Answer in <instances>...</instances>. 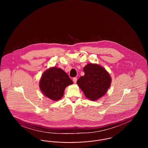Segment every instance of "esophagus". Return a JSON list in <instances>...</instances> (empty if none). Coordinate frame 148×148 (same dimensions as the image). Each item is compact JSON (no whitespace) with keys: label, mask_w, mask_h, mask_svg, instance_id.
Instances as JSON below:
<instances>
[{"label":"esophagus","mask_w":148,"mask_h":148,"mask_svg":"<svg viewBox=\"0 0 148 148\" xmlns=\"http://www.w3.org/2000/svg\"><path fill=\"white\" fill-rule=\"evenodd\" d=\"M73 82H74V83H77V77H74V78H73Z\"/></svg>","instance_id":"34e87169"}]
</instances>
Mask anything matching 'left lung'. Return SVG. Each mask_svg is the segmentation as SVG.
I'll use <instances>...</instances> for the list:
<instances>
[{
  "mask_svg": "<svg viewBox=\"0 0 148 148\" xmlns=\"http://www.w3.org/2000/svg\"><path fill=\"white\" fill-rule=\"evenodd\" d=\"M84 75L77 80V84L85 96L95 101L104 95L109 88L112 79L106 69L97 64H87L83 69Z\"/></svg>",
  "mask_w": 148,
  "mask_h": 148,
  "instance_id": "8db88e82",
  "label": "left lung"
}]
</instances>
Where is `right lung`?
<instances>
[{
  "label": "right lung",
  "instance_id": "obj_1",
  "mask_svg": "<svg viewBox=\"0 0 148 148\" xmlns=\"http://www.w3.org/2000/svg\"><path fill=\"white\" fill-rule=\"evenodd\" d=\"M73 83L63 70L54 66L43 73L39 88L45 97L53 101H58L63 97L65 88Z\"/></svg>",
  "mask_w": 148,
  "mask_h": 148
}]
</instances>
